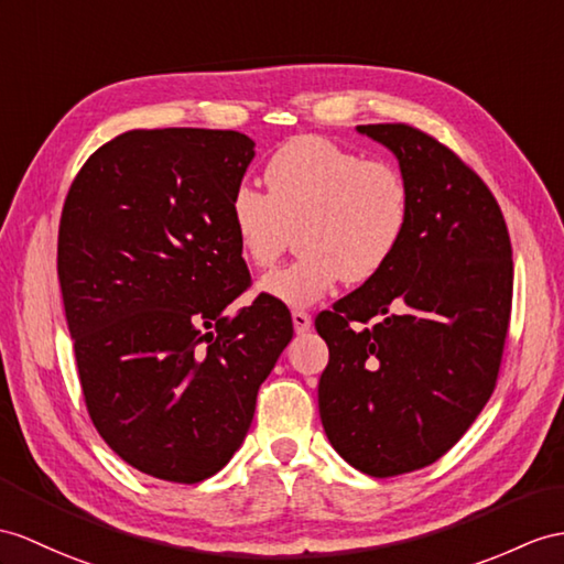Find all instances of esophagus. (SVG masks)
<instances>
[{
    "label": "esophagus",
    "mask_w": 564,
    "mask_h": 564,
    "mask_svg": "<svg viewBox=\"0 0 564 564\" xmlns=\"http://www.w3.org/2000/svg\"><path fill=\"white\" fill-rule=\"evenodd\" d=\"M292 323H294V329H296V333L301 335V333H306V329L311 327V315L306 313V311H292Z\"/></svg>",
    "instance_id": "34e87169"
}]
</instances>
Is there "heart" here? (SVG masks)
Returning <instances> with one entry per match:
<instances>
[{"label":"heart","mask_w":564,"mask_h":564,"mask_svg":"<svg viewBox=\"0 0 564 564\" xmlns=\"http://www.w3.org/2000/svg\"><path fill=\"white\" fill-rule=\"evenodd\" d=\"M263 178L268 194L246 184L235 188L229 225L253 268L274 265L296 231V260L258 284L280 304L311 306L341 278L373 280L406 239L411 191L392 162L299 135L274 150Z\"/></svg>","instance_id":"1"}]
</instances>
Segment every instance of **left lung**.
<instances>
[{
    "mask_svg": "<svg viewBox=\"0 0 564 564\" xmlns=\"http://www.w3.org/2000/svg\"><path fill=\"white\" fill-rule=\"evenodd\" d=\"M411 191L400 251L315 318L327 441L354 469H423L459 443L496 390L512 311V243L496 196L455 150L409 123H366Z\"/></svg>",
    "mask_w": 564,
    "mask_h": 564,
    "instance_id": "obj_1",
    "label": "left lung"
}]
</instances>
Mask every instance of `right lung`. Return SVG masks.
<instances>
[{
    "label": "right lung",
    "instance_id": "1",
    "mask_svg": "<svg viewBox=\"0 0 564 564\" xmlns=\"http://www.w3.org/2000/svg\"><path fill=\"white\" fill-rule=\"evenodd\" d=\"M253 141L219 129H133L86 160L59 219L57 274L95 429L153 478L198 484L231 459L294 335L256 299L229 225Z\"/></svg>",
    "mask_w": 564,
    "mask_h": 564
}]
</instances>
